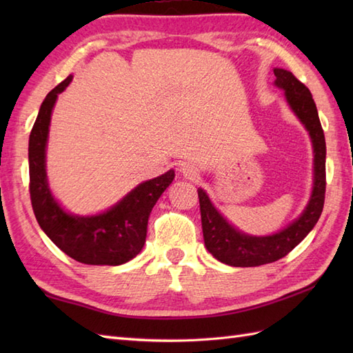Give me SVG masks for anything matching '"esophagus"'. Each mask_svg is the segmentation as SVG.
Returning <instances> with one entry per match:
<instances>
[{"instance_id":"1","label":"esophagus","mask_w":353,"mask_h":353,"mask_svg":"<svg viewBox=\"0 0 353 353\" xmlns=\"http://www.w3.org/2000/svg\"><path fill=\"white\" fill-rule=\"evenodd\" d=\"M181 172H182V174H183L185 177H188V179H194V177L197 176V171H196V168H194L192 165H188V163L182 165Z\"/></svg>"}]
</instances>
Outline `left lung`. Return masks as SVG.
I'll return each instance as SVG.
<instances>
[{
  "label": "left lung",
  "instance_id": "obj_1",
  "mask_svg": "<svg viewBox=\"0 0 353 353\" xmlns=\"http://www.w3.org/2000/svg\"><path fill=\"white\" fill-rule=\"evenodd\" d=\"M274 86L285 92L290 109L310 133L312 144V191L303 212L276 234L256 236L244 234L229 223L214 206L206 191L199 188L201 229L208 252L223 264L232 267H256L274 262L288 254L316 226L325 203L326 142L316 103L310 89L292 72L274 68Z\"/></svg>",
  "mask_w": 353,
  "mask_h": 353
}]
</instances>
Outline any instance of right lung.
<instances>
[{
    "mask_svg": "<svg viewBox=\"0 0 353 353\" xmlns=\"http://www.w3.org/2000/svg\"><path fill=\"white\" fill-rule=\"evenodd\" d=\"M72 81L66 77L45 97L28 139L30 197L37 223L70 258L88 265H121L142 250L147 223L156 201L174 179V170L150 179L127 192L114 206L95 215H76L52 196L47 177V144L52 108Z\"/></svg>",
    "mask_w": 353,
    "mask_h": 353,
    "instance_id": "1",
    "label": "right lung"
}]
</instances>
